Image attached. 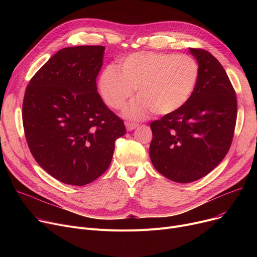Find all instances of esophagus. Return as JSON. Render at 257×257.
I'll use <instances>...</instances> for the list:
<instances>
[{
    "mask_svg": "<svg viewBox=\"0 0 257 257\" xmlns=\"http://www.w3.org/2000/svg\"><path fill=\"white\" fill-rule=\"evenodd\" d=\"M138 127H139V124H137V123H130V121H127L126 123V128L128 131H132Z\"/></svg>",
    "mask_w": 257,
    "mask_h": 257,
    "instance_id": "obj_1",
    "label": "esophagus"
}]
</instances>
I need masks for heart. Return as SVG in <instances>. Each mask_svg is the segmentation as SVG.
I'll list each match as a JSON object with an SVG mask.
<instances>
[{
  "instance_id": "heart-1",
  "label": "heart",
  "mask_w": 257,
  "mask_h": 257,
  "mask_svg": "<svg viewBox=\"0 0 257 257\" xmlns=\"http://www.w3.org/2000/svg\"><path fill=\"white\" fill-rule=\"evenodd\" d=\"M200 79V66L190 55L140 52L120 62V70L108 65L99 87L105 103L121 109L138 89L139 99L125 111L130 118H144L180 110L193 97Z\"/></svg>"
}]
</instances>
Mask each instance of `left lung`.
<instances>
[{
  "label": "left lung",
  "instance_id": "obj_1",
  "mask_svg": "<svg viewBox=\"0 0 257 257\" xmlns=\"http://www.w3.org/2000/svg\"><path fill=\"white\" fill-rule=\"evenodd\" d=\"M190 53L200 66L192 99L180 110L154 120L150 158L168 179L190 183L206 176L226 156L236 121V96L224 67L205 50Z\"/></svg>",
  "mask_w": 257,
  "mask_h": 257
}]
</instances>
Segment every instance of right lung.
Returning a JSON list of instances; mask_svg holds the SVG:
<instances>
[{
  "label": "right lung",
  "mask_w": 257,
  "mask_h": 257,
  "mask_svg": "<svg viewBox=\"0 0 257 257\" xmlns=\"http://www.w3.org/2000/svg\"><path fill=\"white\" fill-rule=\"evenodd\" d=\"M103 46L59 50L30 80L23 102L29 149L52 177L85 185L110 166L114 142L126 133L124 121L97 91Z\"/></svg>",
  "instance_id": "add662e5"
}]
</instances>
